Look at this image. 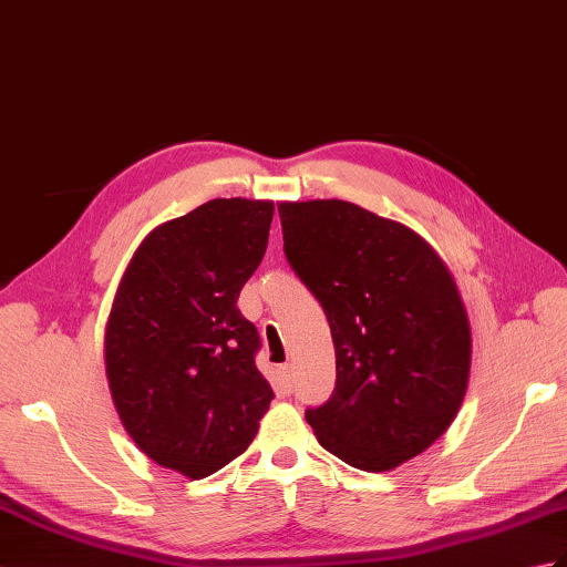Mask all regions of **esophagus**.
Wrapping results in <instances>:
<instances>
[{
  "label": "esophagus",
  "mask_w": 567,
  "mask_h": 567,
  "mask_svg": "<svg viewBox=\"0 0 567 567\" xmlns=\"http://www.w3.org/2000/svg\"><path fill=\"white\" fill-rule=\"evenodd\" d=\"M280 381H282V386L289 391L292 389V364H282L280 367Z\"/></svg>",
  "instance_id": "1"
}]
</instances>
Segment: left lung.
<instances>
[{"mask_svg":"<svg viewBox=\"0 0 567 567\" xmlns=\"http://www.w3.org/2000/svg\"><path fill=\"white\" fill-rule=\"evenodd\" d=\"M278 213L285 256L336 346V391L307 423L346 464L396 468L442 437L468 386L471 328L452 272L423 236L360 205Z\"/></svg>","mask_w":567,"mask_h":567,"instance_id":"obj_1","label":"left lung"}]
</instances>
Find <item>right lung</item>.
I'll use <instances>...</instances> for the list:
<instances>
[{
	"instance_id": "right-lung-1",
	"label": "right lung",
	"mask_w": 567,
	"mask_h": 567,
	"mask_svg": "<svg viewBox=\"0 0 567 567\" xmlns=\"http://www.w3.org/2000/svg\"><path fill=\"white\" fill-rule=\"evenodd\" d=\"M272 209L217 197L159 224L105 323V377L127 434L193 481L248 450L275 396L256 367L260 336L236 307L266 254Z\"/></svg>"
}]
</instances>
